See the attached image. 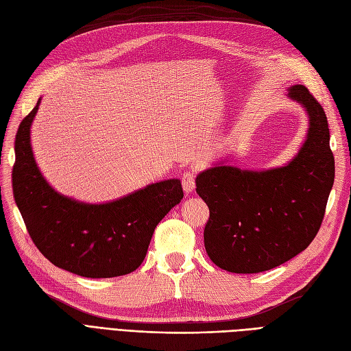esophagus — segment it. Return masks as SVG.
Returning <instances> with one entry per match:
<instances>
[{
  "mask_svg": "<svg viewBox=\"0 0 351 351\" xmlns=\"http://www.w3.org/2000/svg\"><path fill=\"white\" fill-rule=\"evenodd\" d=\"M195 178H196V176H195L193 171H186V173H183V176H182V183H183V189H184L186 193L193 192V189H195Z\"/></svg>",
  "mask_w": 351,
  "mask_h": 351,
  "instance_id": "obj_1",
  "label": "esophagus"
}]
</instances>
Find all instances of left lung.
<instances>
[{"label":"left lung","instance_id":"obj_1","mask_svg":"<svg viewBox=\"0 0 351 351\" xmlns=\"http://www.w3.org/2000/svg\"><path fill=\"white\" fill-rule=\"evenodd\" d=\"M289 97L309 117L306 141L289 164L265 171L217 164L196 177V192L209 208L205 249L221 269L256 274L280 267L321 228L335 176L328 120L303 84L289 88Z\"/></svg>","mask_w":351,"mask_h":351}]
</instances>
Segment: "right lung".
<instances>
[{
	"label": "right lung",
	"mask_w": 351,
	"mask_h": 351,
	"mask_svg": "<svg viewBox=\"0 0 351 351\" xmlns=\"http://www.w3.org/2000/svg\"><path fill=\"white\" fill-rule=\"evenodd\" d=\"M16 134L13 193L29 236L56 267L86 278H112L141 267L155 227L183 199L182 182L164 180L107 204H83L60 195L42 177L30 145V125Z\"/></svg>",
	"instance_id": "add662e5"
}]
</instances>
